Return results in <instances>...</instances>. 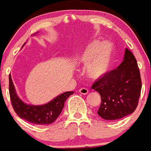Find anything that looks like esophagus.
<instances>
[{"label": "esophagus", "mask_w": 151, "mask_h": 151, "mask_svg": "<svg viewBox=\"0 0 151 151\" xmlns=\"http://www.w3.org/2000/svg\"><path fill=\"white\" fill-rule=\"evenodd\" d=\"M79 92H80V94H82V95H88V90L86 88H82L79 90Z\"/></svg>", "instance_id": "1"}]
</instances>
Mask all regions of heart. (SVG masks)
Here are the masks:
<instances>
[{"label":"heart","instance_id":"obj_1","mask_svg":"<svg viewBox=\"0 0 151 151\" xmlns=\"http://www.w3.org/2000/svg\"><path fill=\"white\" fill-rule=\"evenodd\" d=\"M113 47L109 42L95 41L89 43L77 58L79 64L87 67L91 79L102 78L110 71L113 62Z\"/></svg>","mask_w":151,"mask_h":151}]
</instances>
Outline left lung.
I'll return each mask as SVG.
<instances>
[{
    "instance_id": "1",
    "label": "left lung",
    "mask_w": 151,
    "mask_h": 151,
    "mask_svg": "<svg viewBox=\"0 0 151 151\" xmlns=\"http://www.w3.org/2000/svg\"><path fill=\"white\" fill-rule=\"evenodd\" d=\"M91 88L101 97L98 114L102 118L114 122L133 113L142 89L140 72L134 55L125 48L120 65L97 80Z\"/></svg>"
}]
</instances>
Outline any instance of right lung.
Returning a JSON list of instances; mask_svg holds the SVG:
<instances>
[{"mask_svg": "<svg viewBox=\"0 0 151 151\" xmlns=\"http://www.w3.org/2000/svg\"><path fill=\"white\" fill-rule=\"evenodd\" d=\"M39 33L37 32L33 35ZM25 44H24V45ZM23 45V46H24ZM9 95L12 107L17 115L22 119L34 124L45 125L54 122L63 111L64 104L68 98L74 94V91H67L56 96L48 103L42 105H33L24 102L17 94L15 85L9 74Z\"/></svg>", "mask_w": 151, "mask_h": 151, "instance_id": "1", "label": "right lung"}]
</instances>
